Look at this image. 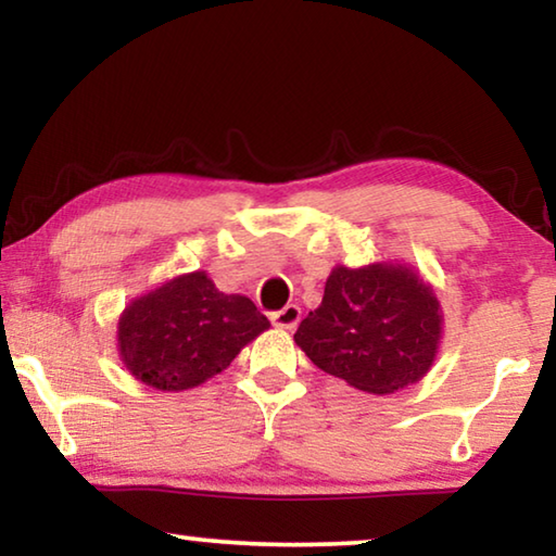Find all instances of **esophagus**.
Instances as JSON below:
<instances>
[{"label":"esophagus","instance_id":"obj_1","mask_svg":"<svg viewBox=\"0 0 556 556\" xmlns=\"http://www.w3.org/2000/svg\"><path fill=\"white\" fill-rule=\"evenodd\" d=\"M269 318L277 328H287V331H291V328H296V324L301 321V308L296 304H289L281 308V312L271 314Z\"/></svg>","mask_w":556,"mask_h":556}]
</instances>
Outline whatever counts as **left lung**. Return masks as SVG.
<instances>
[{
	"mask_svg": "<svg viewBox=\"0 0 556 556\" xmlns=\"http://www.w3.org/2000/svg\"><path fill=\"white\" fill-rule=\"evenodd\" d=\"M444 314L434 287L404 262L336 265L294 341L316 368L370 394L419 382L437 361Z\"/></svg>",
	"mask_w": 556,
	"mask_h": 556,
	"instance_id": "1",
	"label": "left lung"
}]
</instances>
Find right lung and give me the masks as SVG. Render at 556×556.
Masks as SVG:
<instances>
[{
  "label": "right lung",
  "instance_id": "right-lung-1",
  "mask_svg": "<svg viewBox=\"0 0 556 556\" xmlns=\"http://www.w3.org/2000/svg\"><path fill=\"white\" fill-rule=\"evenodd\" d=\"M267 328L248 296L223 294L201 269L131 299L117 321V351L131 378L181 392L223 372Z\"/></svg>",
  "mask_w": 556,
  "mask_h": 556
}]
</instances>
